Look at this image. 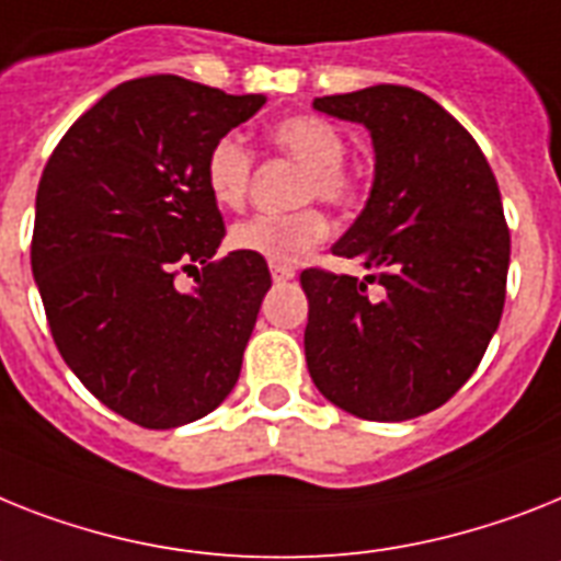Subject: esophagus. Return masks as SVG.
<instances>
[{"label": "esophagus", "instance_id": "1", "mask_svg": "<svg viewBox=\"0 0 561 561\" xmlns=\"http://www.w3.org/2000/svg\"><path fill=\"white\" fill-rule=\"evenodd\" d=\"M291 277H295V270H291V266H272V280H275V284H286Z\"/></svg>", "mask_w": 561, "mask_h": 561}]
</instances>
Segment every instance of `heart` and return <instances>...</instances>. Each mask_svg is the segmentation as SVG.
I'll list each match as a JSON object with an SVG mask.
<instances>
[{
    "mask_svg": "<svg viewBox=\"0 0 561 561\" xmlns=\"http://www.w3.org/2000/svg\"><path fill=\"white\" fill-rule=\"evenodd\" d=\"M272 146L304 165L298 178L295 203L323 201L341 206L353 197V178L346 174V140L335 125L312 114L286 117L270 128ZM206 188L211 201L224 208H238L247 201L249 178H252V154L249 148L226 134L206 154ZM327 217L314 206H304L291 215H257L231 229L229 243L238 252L254 254L272 266H298L323 238Z\"/></svg>",
    "mask_w": 561,
    "mask_h": 561,
    "instance_id": "heart-1",
    "label": "heart"
}]
</instances>
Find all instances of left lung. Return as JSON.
Listing matches in <instances>:
<instances>
[{
    "label": "left lung",
    "instance_id": "obj_1",
    "mask_svg": "<svg viewBox=\"0 0 561 561\" xmlns=\"http://www.w3.org/2000/svg\"><path fill=\"white\" fill-rule=\"evenodd\" d=\"M314 111L373 137L367 206L332 247L358 277L300 272L307 367L327 401L367 421H407L450 401L499 330L511 266L502 194L470 134L427 94L373 85L318 96Z\"/></svg>",
    "mask_w": 561,
    "mask_h": 561
}]
</instances>
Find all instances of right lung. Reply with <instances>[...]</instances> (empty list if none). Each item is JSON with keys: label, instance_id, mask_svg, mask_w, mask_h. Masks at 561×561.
<instances>
[{"label": "right lung", "instance_id": "add662e5", "mask_svg": "<svg viewBox=\"0 0 561 561\" xmlns=\"http://www.w3.org/2000/svg\"><path fill=\"white\" fill-rule=\"evenodd\" d=\"M263 94L157 73L123 82L54 148L36 188L31 270L50 335L108 410L148 430L208 415L238 383L272 275L215 261L224 215L206 154L263 108ZM197 271L195 289H176Z\"/></svg>", "mask_w": 561, "mask_h": 561}]
</instances>
